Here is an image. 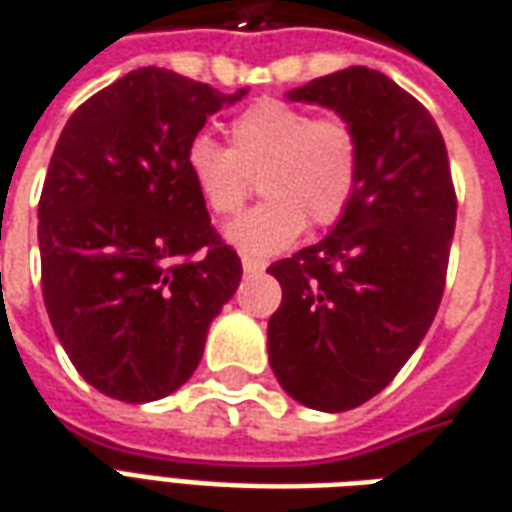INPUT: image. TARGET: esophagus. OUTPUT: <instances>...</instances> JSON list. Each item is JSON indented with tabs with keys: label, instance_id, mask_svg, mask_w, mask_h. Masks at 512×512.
<instances>
[{
	"label": "esophagus",
	"instance_id": "1",
	"mask_svg": "<svg viewBox=\"0 0 512 512\" xmlns=\"http://www.w3.org/2000/svg\"><path fill=\"white\" fill-rule=\"evenodd\" d=\"M241 266H244L246 274H257V271H263L268 266L266 260H260V257H252V255H244L241 257Z\"/></svg>",
	"mask_w": 512,
	"mask_h": 512
}]
</instances>
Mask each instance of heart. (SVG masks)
<instances>
[{
    "mask_svg": "<svg viewBox=\"0 0 512 512\" xmlns=\"http://www.w3.org/2000/svg\"><path fill=\"white\" fill-rule=\"evenodd\" d=\"M186 169L205 208L227 219L255 194L266 200L227 227L244 255L288 249L310 224L332 227L354 202L362 178V139L343 115H318L282 98H260L230 120L227 145L191 136Z\"/></svg>",
    "mask_w": 512,
    "mask_h": 512,
    "instance_id": "1",
    "label": "heart"
}]
</instances>
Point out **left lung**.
<instances>
[{"instance_id": "left-lung-1", "label": "left lung", "mask_w": 512, "mask_h": 512, "mask_svg": "<svg viewBox=\"0 0 512 512\" xmlns=\"http://www.w3.org/2000/svg\"><path fill=\"white\" fill-rule=\"evenodd\" d=\"M290 98L354 123L362 178L332 233L268 266L282 285L268 359L299 403L348 411L376 397L428 334L458 197L436 120L381 71L345 68Z\"/></svg>"}]
</instances>
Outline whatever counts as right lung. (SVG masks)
<instances>
[{
    "label": "right lung",
    "mask_w": 512,
    "mask_h": 512,
    "mask_svg": "<svg viewBox=\"0 0 512 512\" xmlns=\"http://www.w3.org/2000/svg\"><path fill=\"white\" fill-rule=\"evenodd\" d=\"M241 95L139 68L87 98L57 139L38 205L43 301L73 367L115 400L186 384L241 282L186 169L191 136Z\"/></svg>",
    "instance_id": "add662e5"
}]
</instances>
